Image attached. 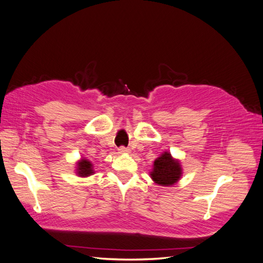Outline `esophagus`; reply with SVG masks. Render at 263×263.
Returning a JSON list of instances; mask_svg holds the SVG:
<instances>
[{"label":"esophagus","mask_w":263,"mask_h":263,"mask_svg":"<svg viewBox=\"0 0 263 263\" xmlns=\"http://www.w3.org/2000/svg\"><path fill=\"white\" fill-rule=\"evenodd\" d=\"M129 149H127V147H125V146H120L119 147V153H121V154H124V153H129Z\"/></svg>","instance_id":"1"}]
</instances>
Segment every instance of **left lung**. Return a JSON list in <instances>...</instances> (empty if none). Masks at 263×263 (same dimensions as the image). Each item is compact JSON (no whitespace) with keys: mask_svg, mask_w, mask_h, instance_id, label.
<instances>
[{"mask_svg":"<svg viewBox=\"0 0 263 263\" xmlns=\"http://www.w3.org/2000/svg\"><path fill=\"white\" fill-rule=\"evenodd\" d=\"M150 176L157 184L169 186L180 180L182 176V167L178 160L171 157V153L164 152L154 161Z\"/></svg>","mask_w":263,"mask_h":263,"instance_id":"left-lung-1","label":"left lung"}]
</instances>
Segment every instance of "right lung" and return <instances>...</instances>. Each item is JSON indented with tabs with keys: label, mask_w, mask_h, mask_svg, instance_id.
Wrapping results in <instances>:
<instances>
[{
	"label": "right lung",
	"mask_w": 263,
	"mask_h": 263,
	"mask_svg": "<svg viewBox=\"0 0 263 263\" xmlns=\"http://www.w3.org/2000/svg\"><path fill=\"white\" fill-rule=\"evenodd\" d=\"M77 165H78L77 166V173H78L79 177H82V178L90 177L94 173L92 163L90 162L89 160L81 159L79 162L77 163Z\"/></svg>",
	"instance_id": "right-lung-1"
}]
</instances>
